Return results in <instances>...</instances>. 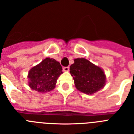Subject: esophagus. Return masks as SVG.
<instances>
[{"label": "esophagus", "instance_id": "obj_1", "mask_svg": "<svg viewBox=\"0 0 134 134\" xmlns=\"http://www.w3.org/2000/svg\"><path fill=\"white\" fill-rule=\"evenodd\" d=\"M69 67H63V71H69Z\"/></svg>", "mask_w": 134, "mask_h": 134}]
</instances>
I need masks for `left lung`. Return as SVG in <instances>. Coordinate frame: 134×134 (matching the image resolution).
Segmentation results:
<instances>
[{
	"instance_id": "left-lung-1",
	"label": "left lung",
	"mask_w": 134,
	"mask_h": 134,
	"mask_svg": "<svg viewBox=\"0 0 134 134\" xmlns=\"http://www.w3.org/2000/svg\"><path fill=\"white\" fill-rule=\"evenodd\" d=\"M69 70L76 87L81 92L92 94L105 85L106 76L103 69L85 58L74 59Z\"/></svg>"
}]
</instances>
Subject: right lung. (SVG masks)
Instances as JSON below:
<instances>
[{
	"label": "right lung",
	"instance_id": "add662e5",
	"mask_svg": "<svg viewBox=\"0 0 134 134\" xmlns=\"http://www.w3.org/2000/svg\"><path fill=\"white\" fill-rule=\"evenodd\" d=\"M62 67L54 58H46L29 71V86L38 92H48L54 90L58 78L61 74Z\"/></svg>",
	"mask_w": 134,
	"mask_h": 134
}]
</instances>
